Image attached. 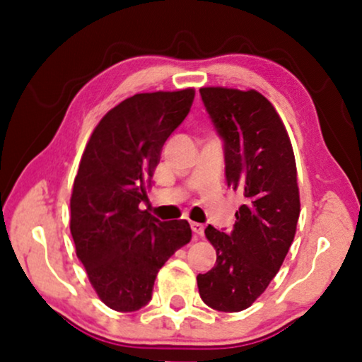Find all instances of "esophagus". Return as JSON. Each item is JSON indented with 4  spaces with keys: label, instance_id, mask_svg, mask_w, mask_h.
<instances>
[{
    "label": "esophagus",
    "instance_id": "1",
    "mask_svg": "<svg viewBox=\"0 0 362 362\" xmlns=\"http://www.w3.org/2000/svg\"><path fill=\"white\" fill-rule=\"evenodd\" d=\"M191 229L196 235H202L204 234V226L199 224V222H191Z\"/></svg>",
    "mask_w": 362,
    "mask_h": 362
}]
</instances>
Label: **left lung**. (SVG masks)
Returning <instances> with one entry per match:
<instances>
[{"instance_id": "left-lung-1", "label": "left lung", "mask_w": 362, "mask_h": 362, "mask_svg": "<svg viewBox=\"0 0 362 362\" xmlns=\"http://www.w3.org/2000/svg\"><path fill=\"white\" fill-rule=\"evenodd\" d=\"M201 98L224 141L226 180L244 196L230 232L206 227L216 265L197 275L202 301L226 313L264 293L284 264L300 217L293 148L274 105L257 90L202 87Z\"/></svg>"}]
</instances>
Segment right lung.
Returning <instances> with one entry per match:
<instances>
[{"label": "right lung", "mask_w": 362, "mask_h": 362, "mask_svg": "<svg viewBox=\"0 0 362 362\" xmlns=\"http://www.w3.org/2000/svg\"><path fill=\"white\" fill-rule=\"evenodd\" d=\"M194 88L136 93L98 122L71 196V234L98 298L115 311L151 300L158 272L191 240L187 221L161 222L146 202L161 148L191 110Z\"/></svg>", "instance_id": "1"}]
</instances>
